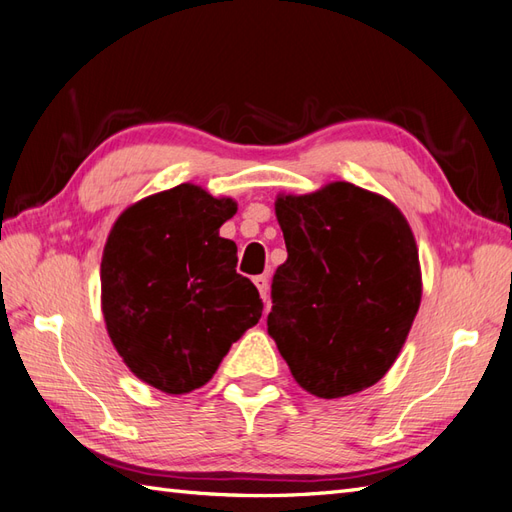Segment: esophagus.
Returning <instances> with one entry per match:
<instances>
[{"mask_svg": "<svg viewBox=\"0 0 512 512\" xmlns=\"http://www.w3.org/2000/svg\"><path fill=\"white\" fill-rule=\"evenodd\" d=\"M253 283L257 285V290H259V294H261V299H268V277L266 275H259V277H255L253 279Z\"/></svg>", "mask_w": 512, "mask_h": 512, "instance_id": "esophagus-1", "label": "esophagus"}]
</instances>
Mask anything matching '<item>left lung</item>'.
Listing matches in <instances>:
<instances>
[{
  "label": "left lung",
  "instance_id": "1",
  "mask_svg": "<svg viewBox=\"0 0 512 512\" xmlns=\"http://www.w3.org/2000/svg\"><path fill=\"white\" fill-rule=\"evenodd\" d=\"M288 259L268 334L299 386L338 399L386 375L421 303L414 235L390 200L351 183L277 198Z\"/></svg>",
  "mask_w": 512,
  "mask_h": 512
}]
</instances>
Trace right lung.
Returning <instances> with one entry per match:
<instances>
[{
  "mask_svg": "<svg viewBox=\"0 0 512 512\" xmlns=\"http://www.w3.org/2000/svg\"><path fill=\"white\" fill-rule=\"evenodd\" d=\"M235 209L183 183L128 207L106 240V329L130 371L170 395L205 386L264 310L218 231Z\"/></svg>",
  "mask_w": 512,
  "mask_h": 512,
  "instance_id": "add662e5",
  "label": "right lung"
}]
</instances>
